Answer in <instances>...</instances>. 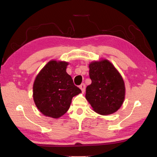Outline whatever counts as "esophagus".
I'll list each match as a JSON object with an SVG mask.
<instances>
[{
	"label": "esophagus",
	"instance_id": "1",
	"mask_svg": "<svg viewBox=\"0 0 157 157\" xmlns=\"http://www.w3.org/2000/svg\"><path fill=\"white\" fill-rule=\"evenodd\" d=\"M85 87H86L85 86V84L83 83V84H82L80 86H79V89L82 90V92H84L85 91Z\"/></svg>",
	"mask_w": 157,
	"mask_h": 157
}]
</instances>
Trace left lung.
I'll return each mask as SVG.
<instances>
[{
    "instance_id": "8db88e82",
    "label": "left lung",
    "mask_w": 157,
    "mask_h": 157,
    "mask_svg": "<svg viewBox=\"0 0 157 157\" xmlns=\"http://www.w3.org/2000/svg\"><path fill=\"white\" fill-rule=\"evenodd\" d=\"M91 84L86 89V98L95 112L109 115L123 105L125 95L124 83L121 74L107 59L89 64Z\"/></svg>"
}]
</instances>
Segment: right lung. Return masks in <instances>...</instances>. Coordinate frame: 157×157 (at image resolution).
<instances>
[{"mask_svg":"<svg viewBox=\"0 0 157 157\" xmlns=\"http://www.w3.org/2000/svg\"><path fill=\"white\" fill-rule=\"evenodd\" d=\"M68 64L65 62L50 61L34 80V103L45 116L59 118L68 110L72 98L81 93L66 73Z\"/></svg>","mask_w":157,"mask_h":157,"instance_id":"1","label":"right lung"}]
</instances>
